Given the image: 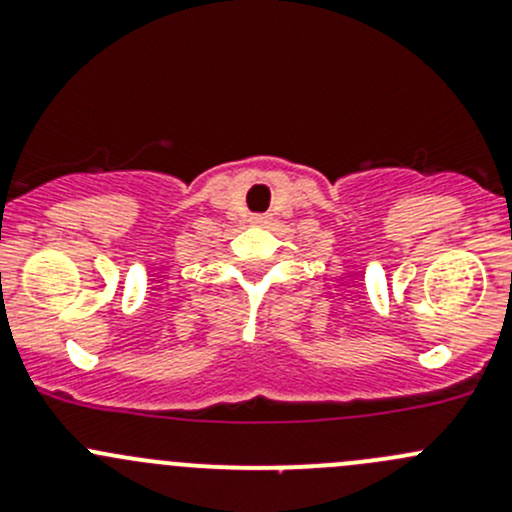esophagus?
I'll return each mask as SVG.
<instances>
[{"instance_id":"esophagus-1","label":"esophagus","mask_w":512,"mask_h":512,"mask_svg":"<svg viewBox=\"0 0 512 512\" xmlns=\"http://www.w3.org/2000/svg\"><path fill=\"white\" fill-rule=\"evenodd\" d=\"M270 215H267V213H257V215H252V223H255V225H267V223H270Z\"/></svg>"}]
</instances>
